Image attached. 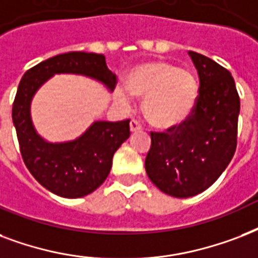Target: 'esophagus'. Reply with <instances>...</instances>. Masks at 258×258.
Listing matches in <instances>:
<instances>
[{
	"label": "esophagus",
	"mask_w": 258,
	"mask_h": 258,
	"mask_svg": "<svg viewBox=\"0 0 258 258\" xmlns=\"http://www.w3.org/2000/svg\"><path fill=\"white\" fill-rule=\"evenodd\" d=\"M131 131L132 132L143 131V125H141V123H140V121H137V119H132V121H131Z\"/></svg>",
	"instance_id": "1"
}]
</instances>
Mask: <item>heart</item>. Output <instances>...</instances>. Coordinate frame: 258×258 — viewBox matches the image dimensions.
I'll return each instance as SVG.
<instances>
[{"instance_id": "b5f03b06", "label": "heart", "mask_w": 258, "mask_h": 258, "mask_svg": "<svg viewBox=\"0 0 258 258\" xmlns=\"http://www.w3.org/2000/svg\"><path fill=\"white\" fill-rule=\"evenodd\" d=\"M127 89L144 97L143 110L153 126L168 129L184 122L198 97V82L192 74L167 61H148L127 75ZM122 105L131 103V93L117 90Z\"/></svg>"}]
</instances>
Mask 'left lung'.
Returning a JSON list of instances; mask_svg holds the SVG:
<instances>
[{"label": "left lung", "mask_w": 258, "mask_h": 258, "mask_svg": "<svg viewBox=\"0 0 258 258\" xmlns=\"http://www.w3.org/2000/svg\"><path fill=\"white\" fill-rule=\"evenodd\" d=\"M198 70L195 106L184 122L164 132H151L145 159L148 177L163 192L189 198L207 189L234 156L239 95L225 67L189 51Z\"/></svg>", "instance_id": "1"}]
</instances>
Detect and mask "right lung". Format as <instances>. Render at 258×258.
Masks as SVG:
<instances>
[{"label": "right lung", "mask_w": 258, "mask_h": 258, "mask_svg": "<svg viewBox=\"0 0 258 258\" xmlns=\"http://www.w3.org/2000/svg\"><path fill=\"white\" fill-rule=\"evenodd\" d=\"M82 74L103 82L110 90L117 77L107 69L101 53H60L24 74L16 93L12 118L23 160L40 184L63 198L89 195L106 180L115 151L131 136V119L118 122L98 121L75 141L45 143L33 129L29 105L36 90L53 74Z\"/></svg>", "instance_id": "obj_1"}]
</instances>
